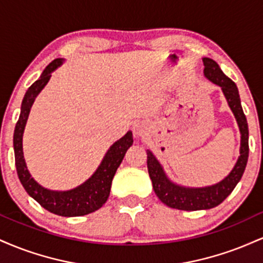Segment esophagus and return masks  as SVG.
<instances>
[{"mask_svg":"<svg viewBox=\"0 0 263 263\" xmlns=\"http://www.w3.org/2000/svg\"><path fill=\"white\" fill-rule=\"evenodd\" d=\"M132 129H134V134L135 136H143L144 132H146V125H144L143 122H136L134 125V127H132Z\"/></svg>","mask_w":263,"mask_h":263,"instance_id":"34e87169","label":"esophagus"}]
</instances>
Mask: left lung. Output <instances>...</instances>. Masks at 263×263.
<instances>
[{
	"mask_svg": "<svg viewBox=\"0 0 263 263\" xmlns=\"http://www.w3.org/2000/svg\"><path fill=\"white\" fill-rule=\"evenodd\" d=\"M203 63L205 66V78L221 87L229 106L237 121L241 134L240 157L229 176L225 177L221 182L214 185L203 186V188H189V186L178 185L172 182L163 171L158 159L149 149H147V168H148L151 180H152L153 190L162 203L173 209L194 211L218 206L231 194L236 184L240 182L245 172L247 158H249V126H247L246 116L241 106L236 84L222 73L215 60L203 58Z\"/></svg>",
	"mask_w": 263,
	"mask_h": 263,
	"instance_id": "8db88e82",
	"label": "left lung"
}]
</instances>
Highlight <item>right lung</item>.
Returning <instances> with one entry per match:
<instances>
[{"instance_id": "add662e5", "label": "right lung", "mask_w": 263, "mask_h": 263, "mask_svg": "<svg viewBox=\"0 0 263 263\" xmlns=\"http://www.w3.org/2000/svg\"><path fill=\"white\" fill-rule=\"evenodd\" d=\"M64 59L60 58L53 60L44 69L41 78L27 90L22 101V106H21L20 119L17 121L16 128H14V159H16L18 178H20L23 188L45 210L60 216H81L100 209L102 205L106 203L108 195H110L111 183H112L115 173H116L119 165L121 164L127 149L134 143V137H132V132L128 131L122 138L115 142L106 152L95 173L77 188L66 190V192H55V190L43 188L41 184L33 179L29 171L27 170L25 156H23V132H25L29 111H31L35 98L42 91V89L47 85L53 71L62 65Z\"/></svg>"}]
</instances>
